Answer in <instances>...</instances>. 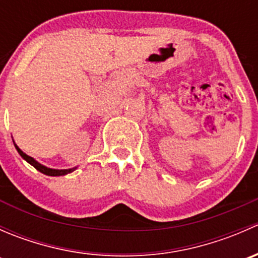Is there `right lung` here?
Masks as SVG:
<instances>
[{"label":"right lung","instance_id":"1","mask_svg":"<svg viewBox=\"0 0 258 258\" xmlns=\"http://www.w3.org/2000/svg\"><path fill=\"white\" fill-rule=\"evenodd\" d=\"M14 144H15V142H14ZM15 147H16L17 152L20 153V156L23 158V160L27 161V162L30 163V165H32L33 167L36 168V170L40 171V172L43 173V175H47V176H64V175H67V173L74 172V171L77 168V167H74V168H67V170H56V168L46 167V166L41 165L40 162H37V161H36L33 157H31V156L26 155V153L23 152V151L21 150V148L18 147L16 144H15Z\"/></svg>","mask_w":258,"mask_h":258}]
</instances>
